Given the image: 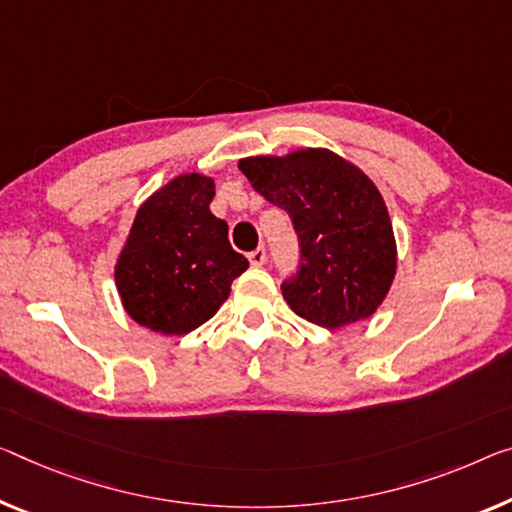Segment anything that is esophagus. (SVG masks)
<instances>
[{
  "mask_svg": "<svg viewBox=\"0 0 512 512\" xmlns=\"http://www.w3.org/2000/svg\"><path fill=\"white\" fill-rule=\"evenodd\" d=\"M249 263L251 265H263L265 263V249L263 247H256L254 251H251V254H249Z\"/></svg>",
  "mask_w": 512,
  "mask_h": 512,
  "instance_id": "34e87169",
  "label": "esophagus"
}]
</instances>
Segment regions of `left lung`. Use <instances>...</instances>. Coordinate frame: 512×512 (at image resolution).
Instances as JSON below:
<instances>
[{
    "instance_id": "obj_1",
    "label": "left lung",
    "mask_w": 512,
    "mask_h": 512,
    "mask_svg": "<svg viewBox=\"0 0 512 512\" xmlns=\"http://www.w3.org/2000/svg\"><path fill=\"white\" fill-rule=\"evenodd\" d=\"M238 167L300 238V270L281 283L290 309L327 329L371 318L396 277V238L373 180L327 148L245 157Z\"/></svg>"
}]
</instances>
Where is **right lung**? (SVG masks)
I'll use <instances>...</instances> for the list:
<instances>
[{"label":"right lung","mask_w":512,"mask_h":512,"mask_svg":"<svg viewBox=\"0 0 512 512\" xmlns=\"http://www.w3.org/2000/svg\"><path fill=\"white\" fill-rule=\"evenodd\" d=\"M212 178L183 174L141 203L114 279L128 316L160 334H187L226 302L249 267L210 212Z\"/></svg>","instance_id":"obj_1"}]
</instances>
